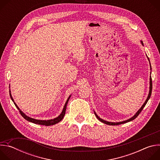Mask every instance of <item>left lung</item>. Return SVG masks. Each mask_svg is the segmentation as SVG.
Here are the masks:
<instances>
[{
    "label": "left lung",
    "instance_id": "1",
    "mask_svg": "<svg viewBox=\"0 0 160 160\" xmlns=\"http://www.w3.org/2000/svg\"><path fill=\"white\" fill-rule=\"evenodd\" d=\"M141 43H142V44L143 45V42H141ZM148 59H149V58H148ZM152 79H151V77H150V87H149V95H148V98H147V99L146 100V101H145V102L144 103V104L142 106V107L139 109V110L136 112V114L133 117H132L131 118H130V119H128V120H125V121H123V122H118V123H112V122H107V121H105V120H103L102 119H101V118H100L97 115H96V112H94L95 113V115H96V117H97V118L99 120V121H101V122H102V123H105V124H107V125H120V124H123V123H127V122H130V121H132L133 120H134V119H135L137 117H138V115H139V114L141 113V112L142 111V110L143 109V108H144V106H146V104H147V102H148V100L149 99V98H150V97H151V92H152Z\"/></svg>",
    "mask_w": 160,
    "mask_h": 160
}]
</instances>
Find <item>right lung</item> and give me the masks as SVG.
Returning <instances> with one entry per match:
<instances>
[{"label":"right lung","mask_w":160,"mask_h":160,"mask_svg":"<svg viewBox=\"0 0 160 160\" xmlns=\"http://www.w3.org/2000/svg\"><path fill=\"white\" fill-rule=\"evenodd\" d=\"M9 92H10V91H9ZM10 97H11L12 101L14 102V100H13V99H12V96H11V93H10ZM70 98V96L69 98H68V99H67V101H66V103H65V104H64V108H63V109H62V111L61 115H60L58 117H57V118H54V119H53V120H36V119H34V118H30V117H27V116L25 115V114H24V112H22L21 110H19V108L18 107V106L16 105V104L15 102H14V104H15L16 107L19 110V112H20V114H21V115L22 117H23L25 120H27V121L33 123H35V124L41 125L50 126V125H55V124L59 123V122H61V121L62 120V118H63V117H64V115H65V112H66V105H67L68 102V101H69Z\"/></svg>","instance_id":"right-lung-1"}]
</instances>
